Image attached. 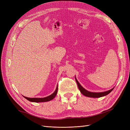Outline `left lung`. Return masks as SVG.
Segmentation results:
<instances>
[{"label":"left lung","instance_id":"8db88e82","mask_svg":"<svg viewBox=\"0 0 130 130\" xmlns=\"http://www.w3.org/2000/svg\"><path fill=\"white\" fill-rule=\"evenodd\" d=\"M75 80L76 81V83L77 84V86L78 87V89L80 90L81 93L84 95L85 96H88V97H91V98H100L101 96H105L106 95H107L109 93H111L112 90L113 89V88L111 89V90H109L108 91L106 92H100V93H94V92H90L88 91V90H86L85 88H84L83 87H82V86H81V85L80 84L79 82H78V81L77 80V79L75 77Z\"/></svg>","mask_w":130,"mask_h":130}]
</instances>
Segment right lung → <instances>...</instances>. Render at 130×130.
Returning a JSON list of instances; mask_svg holds the SVG:
<instances>
[{
	"instance_id": "obj_1",
	"label": "right lung",
	"mask_w": 130,
	"mask_h": 130,
	"mask_svg": "<svg viewBox=\"0 0 130 130\" xmlns=\"http://www.w3.org/2000/svg\"><path fill=\"white\" fill-rule=\"evenodd\" d=\"M57 90H58V86H57L56 89L52 94H51L50 95L46 96L45 98H27L25 96H24L26 99H27V100H29L31 102H35V103H41V102H46V101H49L52 100V99H53L55 97V96L56 95L57 93Z\"/></svg>"
}]
</instances>
